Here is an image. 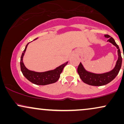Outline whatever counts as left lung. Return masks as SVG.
Masks as SVG:
<instances>
[{
	"label": "left lung",
	"instance_id": "1",
	"mask_svg": "<svg viewBox=\"0 0 124 124\" xmlns=\"http://www.w3.org/2000/svg\"><path fill=\"white\" fill-rule=\"evenodd\" d=\"M104 37L108 38L107 40L108 42L111 43L118 49V59L114 69L109 72L104 73H94L87 71L80 62L78 68V74L84 83L91 86H100L109 83L117 76L121 68L122 57L118 45L116 44L114 38L111 37L109 35H104Z\"/></svg>",
	"mask_w": 124,
	"mask_h": 124
}]
</instances>
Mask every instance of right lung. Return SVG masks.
Listing matches in <instances>:
<instances>
[{
    "mask_svg": "<svg viewBox=\"0 0 124 124\" xmlns=\"http://www.w3.org/2000/svg\"><path fill=\"white\" fill-rule=\"evenodd\" d=\"M37 39V38H35V39H34V41ZM29 43H28L25 46L24 50L23 51V52L22 53L21 56L20 68L23 75L30 82L37 85H46L57 82L60 78V75L62 73L64 67L68 64V62L62 64L60 66L55 68V69L45 71V72H37L29 70L25 66L24 64L23 63V61L27 47Z\"/></svg>",
    "mask_w": 124,
    "mask_h": 124,
    "instance_id": "1",
    "label": "right lung"
}]
</instances>
